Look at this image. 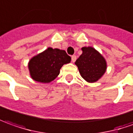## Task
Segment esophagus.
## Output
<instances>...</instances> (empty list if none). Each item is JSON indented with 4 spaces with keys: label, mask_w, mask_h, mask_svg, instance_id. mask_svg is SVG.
<instances>
[{
    "label": "esophagus",
    "mask_w": 133,
    "mask_h": 133,
    "mask_svg": "<svg viewBox=\"0 0 133 133\" xmlns=\"http://www.w3.org/2000/svg\"><path fill=\"white\" fill-rule=\"evenodd\" d=\"M76 55H73V56H71V60H72V62L74 63L75 61H76Z\"/></svg>",
    "instance_id": "34e87169"
}]
</instances>
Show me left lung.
Masks as SVG:
<instances>
[{"label": "left lung", "mask_w": 133, "mask_h": 133, "mask_svg": "<svg viewBox=\"0 0 133 133\" xmlns=\"http://www.w3.org/2000/svg\"><path fill=\"white\" fill-rule=\"evenodd\" d=\"M82 54L76 59L77 65L82 77L89 83L97 82L106 70V62L104 57L94 48H82Z\"/></svg>", "instance_id": "obj_1"}]
</instances>
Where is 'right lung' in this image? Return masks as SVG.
Wrapping results in <instances>:
<instances>
[{"label": "right lung", "mask_w": 133, "mask_h": 133, "mask_svg": "<svg viewBox=\"0 0 133 133\" xmlns=\"http://www.w3.org/2000/svg\"><path fill=\"white\" fill-rule=\"evenodd\" d=\"M70 60L65 51L49 47L30 60V74L36 82L49 83L59 75L63 65L69 63Z\"/></svg>", "instance_id": "add662e5"}]
</instances>
